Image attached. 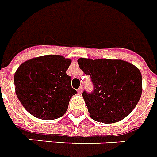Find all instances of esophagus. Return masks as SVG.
I'll return each mask as SVG.
<instances>
[{
	"label": "esophagus",
	"instance_id": "34e87169",
	"mask_svg": "<svg viewBox=\"0 0 157 157\" xmlns=\"http://www.w3.org/2000/svg\"><path fill=\"white\" fill-rule=\"evenodd\" d=\"M82 90H83V87H80L78 88V89H77V93H78L79 94H81L82 93Z\"/></svg>",
	"mask_w": 157,
	"mask_h": 157
}]
</instances>
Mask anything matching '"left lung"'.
<instances>
[{
	"label": "left lung",
	"instance_id": "1",
	"mask_svg": "<svg viewBox=\"0 0 157 157\" xmlns=\"http://www.w3.org/2000/svg\"><path fill=\"white\" fill-rule=\"evenodd\" d=\"M80 69L89 75L93 91L82 97L94 120L118 122L129 115L142 94V75L134 65L122 60L78 59Z\"/></svg>",
	"mask_w": 157,
	"mask_h": 157
}]
</instances>
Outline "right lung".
Here are the masks:
<instances>
[{"instance_id": "right-lung-1", "label": "right lung", "mask_w": 157, "mask_h": 157, "mask_svg": "<svg viewBox=\"0 0 157 157\" xmlns=\"http://www.w3.org/2000/svg\"><path fill=\"white\" fill-rule=\"evenodd\" d=\"M71 61L47 55L23 63L14 75L15 92L29 113L40 119L62 117L76 90L66 74Z\"/></svg>"}]
</instances>
